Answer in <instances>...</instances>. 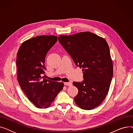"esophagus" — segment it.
<instances>
[{"mask_svg": "<svg viewBox=\"0 0 133 133\" xmlns=\"http://www.w3.org/2000/svg\"><path fill=\"white\" fill-rule=\"evenodd\" d=\"M64 84H65V85L67 86H71L72 85V82H65Z\"/></svg>", "mask_w": 133, "mask_h": 133, "instance_id": "34e87169", "label": "esophagus"}]
</instances>
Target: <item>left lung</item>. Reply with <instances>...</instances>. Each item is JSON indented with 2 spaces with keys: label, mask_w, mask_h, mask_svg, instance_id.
Segmentation results:
<instances>
[{
  "label": "left lung",
  "mask_w": 133,
  "mask_h": 133,
  "mask_svg": "<svg viewBox=\"0 0 133 133\" xmlns=\"http://www.w3.org/2000/svg\"><path fill=\"white\" fill-rule=\"evenodd\" d=\"M58 40L76 66L82 68L84 80L73 83L78 89V94L74 98L76 104L85 110L99 106L108 94L113 75L107 41L89 32L61 35Z\"/></svg>",
  "instance_id": "obj_1"
}]
</instances>
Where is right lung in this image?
I'll use <instances>...</instances> for the list:
<instances>
[{
    "label": "right lung",
    "instance_id": "add662e5",
    "mask_svg": "<svg viewBox=\"0 0 133 133\" xmlns=\"http://www.w3.org/2000/svg\"><path fill=\"white\" fill-rule=\"evenodd\" d=\"M55 36H39L20 45L17 55V80L28 99L38 108L50 107L64 87L63 82L43 79L48 51L57 41Z\"/></svg>",
    "mask_w": 133,
    "mask_h": 133
}]
</instances>
